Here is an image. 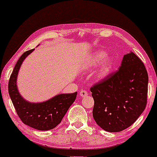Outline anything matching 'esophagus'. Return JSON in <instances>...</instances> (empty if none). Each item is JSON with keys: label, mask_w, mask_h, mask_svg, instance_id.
<instances>
[{"label": "esophagus", "mask_w": 157, "mask_h": 157, "mask_svg": "<svg viewBox=\"0 0 157 157\" xmlns=\"http://www.w3.org/2000/svg\"><path fill=\"white\" fill-rule=\"evenodd\" d=\"M80 97H84L87 96L88 93H87V91H81L80 93Z\"/></svg>", "instance_id": "1"}]
</instances>
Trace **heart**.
<instances>
[{"label": "heart", "mask_w": 157, "mask_h": 157, "mask_svg": "<svg viewBox=\"0 0 157 157\" xmlns=\"http://www.w3.org/2000/svg\"><path fill=\"white\" fill-rule=\"evenodd\" d=\"M100 63H102L96 73V77L98 80L105 79L112 72L115 64L113 57L107 56L106 52L99 50L89 56L84 63L85 69L87 70L96 68Z\"/></svg>", "instance_id": "b5f03b06"}]
</instances>
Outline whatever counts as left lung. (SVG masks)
<instances>
[{
    "label": "left lung",
    "instance_id": "1",
    "mask_svg": "<svg viewBox=\"0 0 157 157\" xmlns=\"http://www.w3.org/2000/svg\"><path fill=\"white\" fill-rule=\"evenodd\" d=\"M148 75L134 52L124 55L121 66L91 88L94 105L93 117L109 132H119L137 120L147 103Z\"/></svg>",
    "mask_w": 157,
    "mask_h": 157
}]
</instances>
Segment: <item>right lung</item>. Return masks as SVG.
<instances>
[{
	"mask_svg": "<svg viewBox=\"0 0 157 157\" xmlns=\"http://www.w3.org/2000/svg\"><path fill=\"white\" fill-rule=\"evenodd\" d=\"M34 50L35 48L24 52L17 60L9 81V94L16 112L25 125L39 131H48L60 123L75 101L77 92L60 94L41 102H31L25 100L17 89V75L23 62Z\"/></svg>",
	"mask_w": 157,
	"mask_h": 157,
	"instance_id": "right-lung-1",
	"label": "right lung"
}]
</instances>
